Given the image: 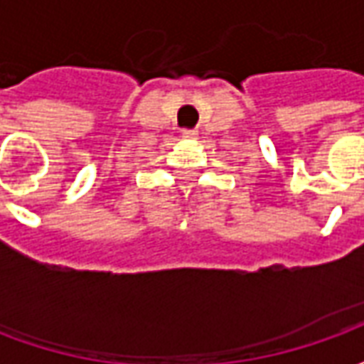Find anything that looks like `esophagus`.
<instances>
[{
  "mask_svg": "<svg viewBox=\"0 0 364 364\" xmlns=\"http://www.w3.org/2000/svg\"><path fill=\"white\" fill-rule=\"evenodd\" d=\"M181 136L185 138V140H195V138L198 136V132L197 130H183Z\"/></svg>",
  "mask_w": 364,
  "mask_h": 364,
  "instance_id": "esophagus-1",
  "label": "esophagus"
}]
</instances>
